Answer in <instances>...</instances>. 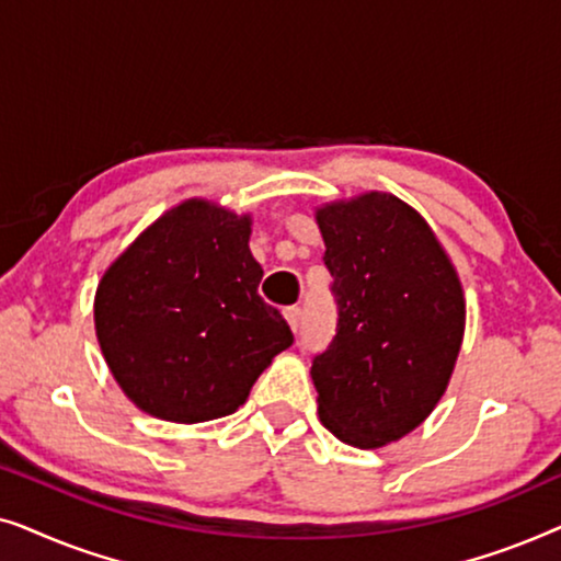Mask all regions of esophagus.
Wrapping results in <instances>:
<instances>
[{"instance_id": "obj_1", "label": "esophagus", "mask_w": 561, "mask_h": 561, "mask_svg": "<svg viewBox=\"0 0 561 561\" xmlns=\"http://www.w3.org/2000/svg\"><path fill=\"white\" fill-rule=\"evenodd\" d=\"M283 317H286L288 327L294 329V334H298V329H301V319H304V311H301V306H288V309L283 311Z\"/></svg>"}]
</instances>
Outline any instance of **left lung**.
Wrapping results in <instances>:
<instances>
[{"label":"left lung","mask_w":561,"mask_h":561,"mask_svg":"<svg viewBox=\"0 0 561 561\" xmlns=\"http://www.w3.org/2000/svg\"><path fill=\"white\" fill-rule=\"evenodd\" d=\"M332 273L336 334L313 357L319 419L375 449L413 432L447 390L465 334V296L432 227L390 194L317 211Z\"/></svg>","instance_id":"1"}]
</instances>
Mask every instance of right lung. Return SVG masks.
Here are the masks:
<instances>
[{"instance_id": "add662e5", "label": "right lung", "mask_w": 561, "mask_h": 561, "mask_svg": "<svg viewBox=\"0 0 561 561\" xmlns=\"http://www.w3.org/2000/svg\"><path fill=\"white\" fill-rule=\"evenodd\" d=\"M250 217L188 198L110 265L94 298L102 355L150 416L198 424L234 413L294 334L257 296Z\"/></svg>"}]
</instances>
